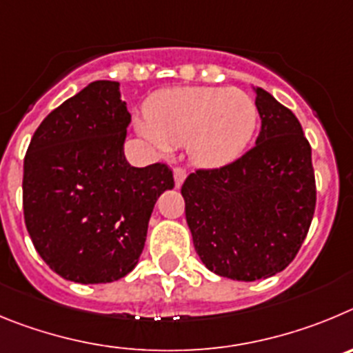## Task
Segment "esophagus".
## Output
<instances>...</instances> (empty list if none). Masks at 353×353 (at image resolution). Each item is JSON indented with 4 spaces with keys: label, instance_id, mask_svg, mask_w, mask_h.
Wrapping results in <instances>:
<instances>
[{
    "label": "esophagus",
    "instance_id": "esophagus-1",
    "mask_svg": "<svg viewBox=\"0 0 353 353\" xmlns=\"http://www.w3.org/2000/svg\"><path fill=\"white\" fill-rule=\"evenodd\" d=\"M174 179H176V186L179 188L181 184H183V181L186 179V169H184V167H176V169H174Z\"/></svg>",
    "mask_w": 353,
    "mask_h": 353
}]
</instances>
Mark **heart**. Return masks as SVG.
Listing matches in <instances>:
<instances>
[{
    "mask_svg": "<svg viewBox=\"0 0 353 353\" xmlns=\"http://www.w3.org/2000/svg\"><path fill=\"white\" fill-rule=\"evenodd\" d=\"M139 132L160 151L188 142L190 157L202 167L236 160L252 141L259 109L252 97L228 88H176L154 94Z\"/></svg>",
    "mask_w": 353,
    "mask_h": 353,
    "instance_id": "obj_1",
    "label": "heart"
}]
</instances>
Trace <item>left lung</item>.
<instances>
[{
    "instance_id": "8db88e82",
    "label": "left lung",
    "mask_w": 353,
    "mask_h": 353,
    "mask_svg": "<svg viewBox=\"0 0 353 353\" xmlns=\"http://www.w3.org/2000/svg\"><path fill=\"white\" fill-rule=\"evenodd\" d=\"M256 144L216 169H196L183 183L193 246L209 271L255 281L295 259L315 214L311 145L290 109L256 88Z\"/></svg>"
}]
</instances>
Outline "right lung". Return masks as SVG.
I'll use <instances>...</instances> for the list:
<instances>
[{
    "label": "right lung",
    "instance_id": "right-lung-1",
    "mask_svg": "<svg viewBox=\"0 0 353 353\" xmlns=\"http://www.w3.org/2000/svg\"><path fill=\"white\" fill-rule=\"evenodd\" d=\"M130 119L117 82H91L40 123L24 157L22 209L34 250L75 283L128 274L158 196L174 186L167 163H128Z\"/></svg>",
    "mask_w": 353,
    "mask_h": 353
}]
</instances>
